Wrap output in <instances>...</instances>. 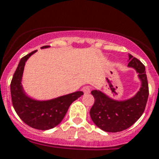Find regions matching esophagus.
I'll return each mask as SVG.
<instances>
[{
    "label": "esophagus",
    "mask_w": 159,
    "mask_h": 159,
    "mask_svg": "<svg viewBox=\"0 0 159 159\" xmlns=\"http://www.w3.org/2000/svg\"><path fill=\"white\" fill-rule=\"evenodd\" d=\"M82 91H83L85 94H89V93L91 92V87L88 86H84L83 88H82Z\"/></svg>",
    "instance_id": "esophagus-1"
}]
</instances>
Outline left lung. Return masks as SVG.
Instances as JSON below:
<instances>
[{"mask_svg":"<svg viewBox=\"0 0 159 159\" xmlns=\"http://www.w3.org/2000/svg\"><path fill=\"white\" fill-rule=\"evenodd\" d=\"M128 67L139 73L141 87L137 94L125 101L113 100L100 91H92L95 102L90 110L91 119L96 126L107 132H118L129 128L144 113L149 97V85L145 67L136 58L129 55Z\"/></svg>","mask_w":159,"mask_h":159,"instance_id":"1","label":"left lung"}]
</instances>
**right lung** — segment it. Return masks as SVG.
I'll return each instance as SVG.
<instances>
[{
  "instance_id": "right-lung-1",
  "label": "right lung",
  "mask_w": 159,
  "mask_h": 159,
  "mask_svg": "<svg viewBox=\"0 0 159 159\" xmlns=\"http://www.w3.org/2000/svg\"><path fill=\"white\" fill-rule=\"evenodd\" d=\"M49 46H42L47 48ZM37 50L22 58L10 83L12 104L16 113L24 123L38 130H49L59 124L66 114L70 104L83 95L82 91L71 93L54 100L37 101L25 95L21 79L25 62Z\"/></svg>"
}]
</instances>
